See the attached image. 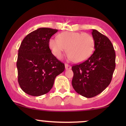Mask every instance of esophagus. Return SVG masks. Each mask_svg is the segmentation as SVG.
<instances>
[{
    "label": "esophagus",
    "mask_w": 126,
    "mask_h": 126,
    "mask_svg": "<svg viewBox=\"0 0 126 126\" xmlns=\"http://www.w3.org/2000/svg\"><path fill=\"white\" fill-rule=\"evenodd\" d=\"M65 68H66V70H68V69H70L72 68L71 66L70 65L67 64H65Z\"/></svg>",
    "instance_id": "obj_1"
}]
</instances>
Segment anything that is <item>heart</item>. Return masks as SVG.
Returning a JSON list of instances; mask_svg holds the SVG:
<instances>
[{
  "label": "heart",
  "instance_id": "heart-1",
  "mask_svg": "<svg viewBox=\"0 0 126 126\" xmlns=\"http://www.w3.org/2000/svg\"><path fill=\"white\" fill-rule=\"evenodd\" d=\"M48 46L56 58L61 59L67 48L69 58L79 63L90 57L94 49L95 41L93 37L87 33L65 31L59 34L58 39H50Z\"/></svg>",
  "mask_w": 126,
  "mask_h": 126
}]
</instances>
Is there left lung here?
<instances>
[{
  "instance_id": "obj_1",
  "label": "left lung",
  "mask_w": 126,
  "mask_h": 126,
  "mask_svg": "<svg viewBox=\"0 0 126 126\" xmlns=\"http://www.w3.org/2000/svg\"><path fill=\"white\" fill-rule=\"evenodd\" d=\"M95 50L86 61L72 67V84L77 93L92 98L101 93L112 79L115 67V53L110 40L96 30H92Z\"/></svg>"
}]
</instances>
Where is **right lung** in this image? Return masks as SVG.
Returning a JSON list of instances; mask_svg holds the SVG:
<instances>
[{"mask_svg": "<svg viewBox=\"0 0 126 126\" xmlns=\"http://www.w3.org/2000/svg\"><path fill=\"white\" fill-rule=\"evenodd\" d=\"M57 31L40 28L22 41L16 66L18 83L27 94L38 96L48 93L56 76L64 70V64L52 54L48 46L50 38Z\"/></svg>", "mask_w": 126, "mask_h": 126, "instance_id": "right-lung-1", "label": "right lung"}]
</instances>
